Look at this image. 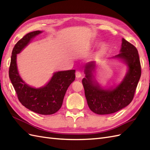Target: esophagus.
<instances>
[{
  "instance_id": "obj_1",
  "label": "esophagus",
  "mask_w": 150,
  "mask_h": 150,
  "mask_svg": "<svg viewBox=\"0 0 150 150\" xmlns=\"http://www.w3.org/2000/svg\"><path fill=\"white\" fill-rule=\"evenodd\" d=\"M75 75H76V77L77 78V79L80 78V77H81V76H82V74H81V72L79 71H77L76 72Z\"/></svg>"
}]
</instances>
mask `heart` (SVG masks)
<instances>
[{"label": "heart", "mask_w": 150, "mask_h": 150, "mask_svg": "<svg viewBox=\"0 0 150 150\" xmlns=\"http://www.w3.org/2000/svg\"><path fill=\"white\" fill-rule=\"evenodd\" d=\"M106 48V45L105 43H102L100 44V46H99V52H104Z\"/></svg>", "instance_id": "b5f03b06"}]
</instances>
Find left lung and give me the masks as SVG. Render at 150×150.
I'll use <instances>...</instances> for the list:
<instances>
[{
    "label": "left lung",
    "instance_id": "8db88e82",
    "mask_svg": "<svg viewBox=\"0 0 150 150\" xmlns=\"http://www.w3.org/2000/svg\"><path fill=\"white\" fill-rule=\"evenodd\" d=\"M122 41L120 53L113 58L124 61L128 70L118 86L104 89L94 79L93 71L95 69V62L91 61L85 66L86 77L82 79L85 96L89 108L96 114L113 113L129 105L132 101L141 77V64L137 49L124 38Z\"/></svg>",
    "mask_w": 150,
    "mask_h": 150
}]
</instances>
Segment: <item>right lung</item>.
<instances>
[{
    "label": "right lung",
    "instance_id": "obj_1",
    "mask_svg": "<svg viewBox=\"0 0 150 150\" xmlns=\"http://www.w3.org/2000/svg\"><path fill=\"white\" fill-rule=\"evenodd\" d=\"M42 32L37 30L26 34L19 40L13 49L9 70V79L21 104L32 112L41 115H52L57 112L63 104L68 87L75 79V70L54 73L51 80L44 87L34 88L26 84L19 74L17 54L35 36Z\"/></svg>",
    "mask_w": 150,
    "mask_h": 150
}]
</instances>
